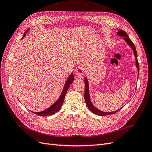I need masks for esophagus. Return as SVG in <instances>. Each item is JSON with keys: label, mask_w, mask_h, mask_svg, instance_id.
<instances>
[{"label": "esophagus", "mask_w": 152, "mask_h": 152, "mask_svg": "<svg viewBox=\"0 0 152 152\" xmlns=\"http://www.w3.org/2000/svg\"><path fill=\"white\" fill-rule=\"evenodd\" d=\"M85 66L81 64V65L77 66L76 67L75 73L78 77L83 78L84 76H85Z\"/></svg>", "instance_id": "esophagus-1"}]
</instances>
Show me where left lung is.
Segmentation results:
<instances>
[{
  "label": "left lung",
  "mask_w": 152,
  "mask_h": 152,
  "mask_svg": "<svg viewBox=\"0 0 152 152\" xmlns=\"http://www.w3.org/2000/svg\"><path fill=\"white\" fill-rule=\"evenodd\" d=\"M118 36H120L121 37H123V39H124L125 41L130 46V47L133 49V51L134 53V56L135 57V59H136V67L138 69V74L139 75V64L138 62V59H137V53L136 50V48L135 46H134V44L133 43V42L130 40V39L129 38L127 34L123 30H118L117 33ZM85 99L86 102V104L88 106V109L90 110L93 113H94V115H96L98 116H106V115H113L114 113H116V112L120 110H118L116 111H112V112H104L101 111L99 110H98V108H96V107H94L93 106V104L91 103V101L90 99V97H89V84H88V81L87 80V77H85Z\"/></svg>",
  "instance_id": "8db88e82"
}]
</instances>
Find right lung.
Here are the masks:
<instances>
[{
  "label": "right lung",
  "mask_w": 152,
  "mask_h": 152,
  "mask_svg": "<svg viewBox=\"0 0 152 152\" xmlns=\"http://www.w3.org/2000/svg\"><path fill=\"white\" fill-rule=\"evenodd\" d=\"M29 29H27L22 37V39H23L25 36L26 33L29 31ZM75 77H74V75H73V73H71V74L69 75V77L67 78V80L65 83V85L64 86L63 91H62L61 94L60 95V96L59 98V99L56 101V102L53 104L49 107L48 109H46V110L42 111H40V112H34L32 111L33 113H34L36 115H39V116H50V115H53L54 114H55L56 113L60 110V108H61V106L63 105L64 100V98L66 96V94L67 91V89L69 88V86L72 83L73 80H74Z\"/></svg>",
  "instance_id": "1"
}]
</instances>
